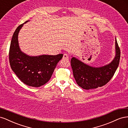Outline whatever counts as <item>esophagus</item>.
<instances>
[{"label":"esophagus","mask_w":128,"mask_h":128,"mask_svg":"<svg viewBox=\"0 0 128 128\" xmlns=\"http://www.w3.org/2000/svg\"><path fill=\"white\" fill-rule=\"evenodd\" d=\"M63 59H68V56L67 54L65 53L64 54V56H63Z\"/></svg>","instance_id":"esophagus-1"}]
</instances>
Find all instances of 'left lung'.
Instances as JSON below:
<instances>
[{"label": "left lung", "mask_w": 128, "mask_h": 128, "mask_svg": "<svg viewBox=\"0 0 128 128\" xmlns=\"http://www.w3.org/2000/svg\"><path fill=\"white\" fill-rule=\"evenodd\" d=\"M116 55L113 60L101 67H93L72 57L70 61L74 77L78 86L86 90L96 88L106 84L118 66L120 49L115 38Z\"/></svg>", "instance_id": "obj_1"}]
</instances>
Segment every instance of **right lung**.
Wrapping results in <instances>:
<instances>
[{"mask_svg": "<svg viewBox=\"0 0 128 128\" xmlns=\"http://www.w3.org/2000/svg\"><path fill=\"white\" fill-rule=\"evenodd\" d=\"M19 26L12 38L9 51L10 67L21 82L26 86L40 87L51 78L56 64L63 57L62 54L56 56H29L19 48L18 34L24 24Z\"/></svg>", "mask_w": 128, "mask_h": 128, "instance_id": "obj_1", "label": "right lung"}]
</instances>
